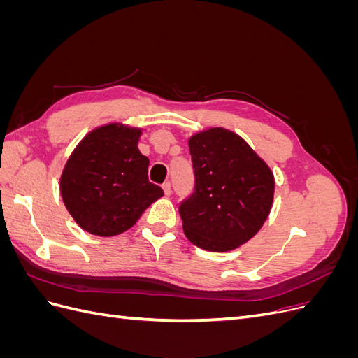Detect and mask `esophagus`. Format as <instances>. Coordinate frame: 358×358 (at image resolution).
Instances as JSON below:
<instances>
[{"label": "esophagus", "instance_id": "34e87169", "mask_svg": "<svg viewBox=\"0 0 358 358\" xmlns=\"http://www.w3.org/2000/svg\"><path fill=\"white\" fill-rule=\"evenodd\" d=\"M162 189H164L166 196H170V192H171V183H170V182H164V183H162Z\"/></svg>", "mask_w": 358, "mask_h": 358}]
</instances>
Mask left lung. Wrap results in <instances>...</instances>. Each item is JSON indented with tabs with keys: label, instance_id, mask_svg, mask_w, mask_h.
Wrapping results in <instances>:
<instances>
[{
	"label": "left lung",
	"instance_id": "left-lung-1",
	"mask_svg": "<svg viewBox=\"0 0 358 358\" xmlns=\"http://www.w3.org/2000/svg\"><path fill=\"white\" fill-rule=\"evenodd\" d=\"M194 191L179 206L188 241L213 252L246 243L272 209L275 179L242 137L209 128L189 138Z\"/></svg>",
	"mask_w": 358,
	"mask_h": 358
}]
</instances>
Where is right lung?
I'll return each instance as SVG.
<instances>
[{
  "mask_svg": "<svg viewBox=\"0 0 358 358\" xmlns=\"http://www.w3.org/2000/svg\"><path fill=\"white\" fill-rule=\"evenodd\" d=\"M140 134V128L121 124L95 128L76 146L64 167V204L88 233L121 234L164 196L148 179L149 159L137 148Z\"/></svg>",
  "mask_w": 358,
  "mask_h": 358,
  "instance_id": "obj_1",
  "label": "right lung"
}]
</instances>
